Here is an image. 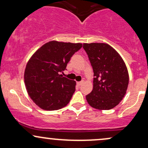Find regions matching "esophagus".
Here are the masks:
<instances>
[{
  "mask_svg": "<svg viewBox=\"0 0 148 148\" xmlns=\"http://www.w3.org/2000/svg\"><path fill=\"white\" fill-rule=\"evenodd\" d=\"M76 84H77L78 86H81V85L84 84V81H81V82H77V83H76Z\"/></svg>",
  "mask_w": 148,
  "mask_h": 148,
  "instance_id": "esophagus-1",
  "label": "esophagus"
}]
</instances>
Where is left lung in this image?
<instances>
[{
  "instance_id": "left-lung-1",
  "label": "left lung",
  "mask_w": 148,
  "mask_h": 148,
  "mask_svg": "<svg viewBox=\"0 0 148 148\" xmlns=\"http://www.w3.org/2000/svg\"><path fill=\"white\" fill-rule=\"evenodd\" d=\"M93 72V88L86 95L88 104L98 110H110L122 101L129 84V73L123 59L106 43H84Z\"/></svg>"
}]
</instances>
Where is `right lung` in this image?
I'll list each match as a JSON object with an SVG mask.
<instances>
[{
    "instance_id": "right-lung-1",
    "label": "right lung",
    "mask_w": 148,
    "mask_h": 148,
    "mask_svg": "<svg viewBox=\"0 0 148 148\" xmlns=\"http://www.w3.org/2000/svg\"><path fill=\"white\" fill-rule=\"evenodd\" d=\"M82 45L50 41L37 49L28 61L24 72L25 88L30 99L42 109L54 111L68 104L75 91L76 81L60 73Z\"/></svg>"
}]
</instances>
